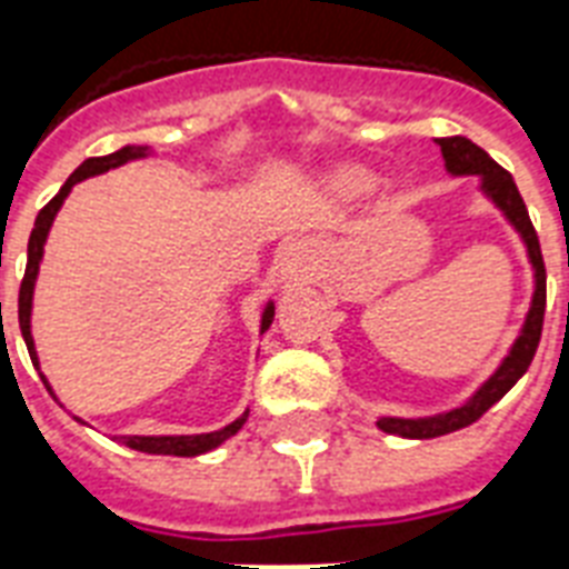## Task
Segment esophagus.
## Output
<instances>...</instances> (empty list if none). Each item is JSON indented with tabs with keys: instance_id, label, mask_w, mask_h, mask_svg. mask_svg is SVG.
I'll return each mask as SVG.
<instances>
[{
	"instance_id": "1",
	"label": "esophagus",
	"mask_w": 569,
	"mask_h": 569,
	"mask_svg": "<svg viewBox=\"0 0 569 569\" xmlns=\"http://www.w3.org/2000/svg\"><path fill=\"white\" fill-rule=\"evenodd\" d=\"M280 277H283L286 283H307L312 274V268H316V253L307 241H292V244H286L283 253H280Z\"/></svg>"
}]
</instances>
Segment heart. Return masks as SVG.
<instances>
[{"mask_svg":"<svg viewBox=\"0 0 569 569\" xmlns=\"http://www.w3.org/2000/svg\"><path fill=\"white\" fill-rule=\"evenodd\" d=\"M330 189L339 191V194L346 197H355V194H363L375 186V177L366 168L360 164H337L328 177Z\"/></svg>","mask_w":569,"mask_h":569,"instance_id":"heart-1","label":"heart"}]
</instances>
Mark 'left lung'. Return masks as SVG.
<instances>
[{"instance_id":"8db88e82","label":"left lung","mask_w":569,"mask_h":569,"mask_svg":"<svg viewBox=\"0 0 569 569\" xmlns=\"http://www.w3.org/2000/svg\"><path fill=\"white\" fill-rule=\"evenodd\" d=\"M437 147L442 150V162L451 177H478V189L490 203L505 214V221L511 223L517 236L526 244V257L531 262V274H535V292H531L529 312L522 321L520 337L513 339L511 351L502 357V363L496 366V372L463 401V405L442 410L433 416H416V419H405V416H380L378 428L383 433H396L405 440H433L442 433L460 431L476 419L490 410L508 389L529 372L535 351H538L540 330H543V312H547V268H543V253H540L538 232L531 227L529 209L522 203L517 182L502 164H496L490 156L478 144H472L469 138H437Z\"/></svg>"}]
</instances>
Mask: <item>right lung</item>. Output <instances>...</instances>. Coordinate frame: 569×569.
<instances>
[{
  "label": "right lung",
  "instance_id": "1",
  "mask_svg": "<svg viewBox=\"0 0 569 569\" xmlns=\"http://www.w3.org/2000/svg\"><path fill=\"white\" fill-rule=\"evenodd\" d=\"M150 153H153V150L144 144H127L109 156H93V159H84V162L79 164L73 173H70V180L61 186V191H58V194L52 197V200H49L43 209H40L38 218H34V230H31V236H29L26 277H22V283H20V330H22V339H26V348H29V357H31V363H34V369H40V363H38V351H34V337H31V301H34V283H38L40 259H43V244H47V236H49V230H52V221H56L58 209L64 206L67 194L73 191L76 182L88 180V177H97V173L111 171V168H120V164H127V162H136V159H144V156H150ZM271 321H274V301H268L266 310H262V319H259V333H266V330L271 328ZM40 378H43L47 389L52 392L47 375H40ZM52 398H56V392H52ZM248 413L250 410H244L239 419H232L230 425H223V428H218V431H209V433H168V437H164V433H156V437L123 433V437H114V440H120L123 446H129V449L144 451V455L197 458V455H206V451L218 449L221 442H227L230 437H236V433L241 431V425L248 422ZM73 419L76 422H82L79 416H73ZM82 425H88V422H82Z\"/></svg>",
  "mask_w": 569,
  "mask_h": 569
}]
</instances>
